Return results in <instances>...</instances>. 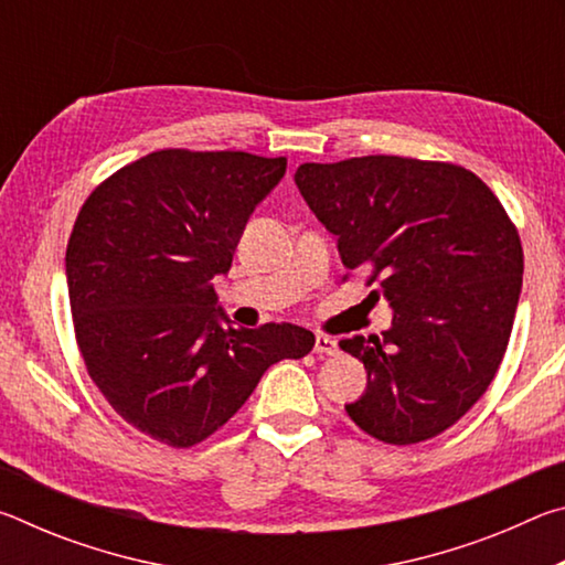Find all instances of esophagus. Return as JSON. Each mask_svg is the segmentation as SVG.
I'll return each mask as SVG.
<instances>
[{
  "label": "esophagus",
  "instance_id": "1",
  "mask_svg": "<svg viewBox=\"0 0 565 565\" xmlns=\"http://www.w3.org/2000/svg\"><path fill=\"white\" fill-rule=\"evenodd\" d=\"M313 351L323 353V356H333V353H339V343L333 341L331 337H317V343H313Z\"/></svg>",
  "mask_w": 565,
  "mask_h": 565
}]
</instances>
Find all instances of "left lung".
<instances>
[{
    "mask_svg": "<svg viewBox=\"0 0 565 565\" xmlns=\"http://www.w3.org/2000/svg\"><path fill=\"white\" fill-rule=\"evenodd\" d=\"M294 181L343 266L369 269L394 311L381 337L339 341L369 374L347 414L394 446L444 434L509 347L523 279L509 214L473 171L444 161L356 157L301 164Z\"/></svg>",
    "mask_w": 565,
    "mask_h": 565,
    "instance_id": "obj_1",
    "label": "left lung"
}]
</instances>
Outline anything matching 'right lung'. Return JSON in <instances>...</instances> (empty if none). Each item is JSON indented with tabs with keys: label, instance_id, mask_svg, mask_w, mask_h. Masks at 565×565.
Returning <instances> with one entry per match:
<instances>
[{
	"label": "right lung",
	"instance_id": "add662e5",
	"mask_svg": "<svg viewBox=\"0 0 565 565\" xmlns=\"http://www.w3.org/2000/svg\"><path fill=\"white\" fill-rule=\"evenodd\" d=\"M284 174V157L164 149L111 174L76 216L66 244L76 343L111 408L159 444L204 441L271 363L313 349L294 323L234 329L212 286Z\"/></svg>",
	"mask_w": 565,
	"mask_h": 565
}]
</instances>
